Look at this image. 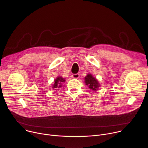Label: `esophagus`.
<instances>
[{
  "mask_svg": "<svg viewBox=\"0 0 148 148\" xmlns=\"http://www.w3.org/2000/svg\"><path fill=\"white\" fill-rule=\"evenodd\" d=\"M72 77L73 78H78L79 77V74H73L72 75Z\"/></svg>",
  "mask_w": 148,
  "mask_h": 148,
  "instance_id": "obj_1",
  "label": "esophagus"
}]
</instances>
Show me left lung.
Segmentation results:
<instances>
[{
    "mask_svg": "<svg viewBox=\"0 0 148 148\" xmlns=\"http://www.w3.org/2000/svg\"><path fill=\"white\" fill-rule=\"evenodd\" d=\"M85 83L91 90L97 91L99 87V84L98 80L90 74H88L85 77Z\"/></svg>",
    "mask_w": 148,
    "mask_h": 148,
    "instance_id": "obj_1",
    "label": "left lung"
}]
</instances>
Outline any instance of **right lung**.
<instances>
[{"instance_id":"obj_1","label":"right lung","mask_w":148,"mask_h":148,"mask_svg":"<svg viewBox=\"0 0 148 148\" xmlns=\"http://www.w3.org/2000/svg\"><path fill=\"white\" fill-rule=\"evenodd\" d=\"M66 79L64 78H62V77H57L55 80L54 82L53 86V88L55 90L56 88H60L62 86V84L63 82H64Z\"/></svg>"}]
</instances>
